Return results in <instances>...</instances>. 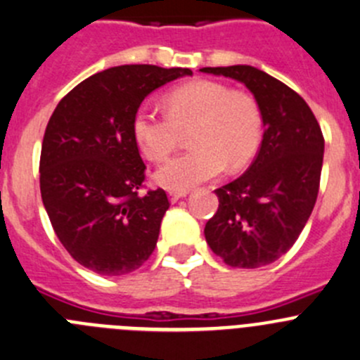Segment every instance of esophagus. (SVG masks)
I'll list each match as a JSON object with an SVG mask.
<instances>
[{"label": "esophagus", "instance_id": "esophagus-1", "mask_svg": "<svg viewBox=\"0 0 360 360\" xmlns=\"http://www.w3.org/2000/svg\"><path fill=\"white\" fill-rule=\"evenodd\" d=\"M186 195H188L186 190H183V191H169L170 202H177V200H179V198L186 197Z\"/></svg>", "mask_w": 360, "mask_h": 360}]
</instances>
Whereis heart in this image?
<instances>
[{
	"label": "heart",
	"instance_id": "obj_1",
	"mask_svg": "<svg viewBox=\"0 0 360 360\" xmlns=\"http://www.w3.org/2000/svg\"><path fill=\"white\" fill-rule=\"evenodd\" d=\"M165 114L146 107L131 117V135L142 155L162 162L179 146L181 134L190 131V149L163 163L155 174L160 186L183 191L239 170L251 162L262 141V112L253 96L232 91L214 80H191L163 96Z\"/></svg>",
	"mask_w": 360,
	"mask_h": 360
}]
</instances>
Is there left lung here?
<instances>
[{
    "label": "left lung",
    "instance_id": "8db88e82",
    "mask_svg": "<svg viewBox=\"0 0 360 360\" xmlns=\"http://www.w3.org/2000/svg\"><path fill=\"white\" fill-rule=\"evenodd\" d=\"M243 82L264 121L250 169L218 188V211L205 240L230 267L257 269L287 253L315 207L323 163V135L315 114L294 89L250 65L200 68Z\"/></svg>",
    "mask_w": 360,
    "mask_h": 360
}]
</instances>
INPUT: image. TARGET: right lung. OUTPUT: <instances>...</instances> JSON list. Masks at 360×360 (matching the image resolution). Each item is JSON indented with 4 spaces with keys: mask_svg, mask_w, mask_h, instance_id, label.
<instances>
[{
    "mask_svg": "<svg viewBox=\"0 0 360 360\" xmlns=\"http://www.w3.org/2000/svg\"><path fill=\"white\" fill-rule=\"evenodd\" d=\"M190 68L123 65L77 84L45 128L40 191L65 250L102 276H123L155 251L169 198L139 193L146 165L131 135L142 100Z\"/></svg>",
    "mask_w": 360,
    "mask_h": 360,
    "instance_id": "right-lung-1",
    "label": "right lung"
}]
</instances>
